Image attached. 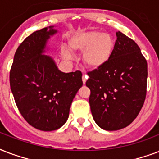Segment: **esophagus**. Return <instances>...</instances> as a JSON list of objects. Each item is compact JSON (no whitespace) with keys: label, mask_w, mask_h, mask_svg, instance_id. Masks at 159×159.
<instances>
[{"label":"esophagus","mask_w":159,"mask_h":159,"mask_svg":"<svg viewBox=\"0 0 159 159\" xmlns=\"http://www.w3.org/2000/svg\"><path fill=\"white\" fill-rule=\"evenodd\" d=\"M87 79H88V76L86 75H83V76H82V80H83L84 84L86 83V80H87Z\"/></svg>","instance_id":"esophagus-1"}]
</instances>
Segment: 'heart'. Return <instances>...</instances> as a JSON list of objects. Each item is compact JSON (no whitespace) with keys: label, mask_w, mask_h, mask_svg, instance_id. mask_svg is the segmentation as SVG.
<instances>
[{"label":"heart","mask_w":159,"mask_h":159,"mask_svg":"<svg viewBox=\"0 0 159 159\" xmlns=\"http://www.w3.org/2000/svg\"><path fill=\"white\" fill-rule=\"evenodd\" d=\"M69 46L75 52H84V64L90 69H99L104 66L110 59L114 50V40L109 34L99 31L77 33L69 40ZM63 57L70 60L68 50L63 51Z\"/></svg>","instance_id":"obj_1"}]
</instances>
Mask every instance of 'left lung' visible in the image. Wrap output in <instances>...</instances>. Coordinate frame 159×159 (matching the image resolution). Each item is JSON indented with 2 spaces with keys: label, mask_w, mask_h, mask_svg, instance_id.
<instances>
[{
  "label": "left lung",
  "mask_w": 159,
  "mask_h": 159,
  "mask_svg": "<svg viewBox=\"0 0 159 159\" xmlns=\"http://www.w3.org/2000/svg\"><path fill=\"white\" fill-rule=\"evenodd\" d=\"M109 61L89 71L86 86L94 121L103 129H124L139 114L147 93L148 64L134 40L120 31Z\"/></svg>",
  "instance_id": "obj_1"
}]
</instances>
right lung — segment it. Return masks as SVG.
Returning a JSON list of instances; mask_svg holds the SVG:
<instances>
[{"label":"right lung","mask_w":159,"mask_h":159,"mask_svg":"<svg viewBox=\"0 0 159 159\" xmlns=\"http://www.w3.org/2000/svg\"><path fill=\"white\" fill-rule=\"evenodd\" d=\"M56 30L43 28L17 48L10 71V85L22 117L41 131L60 129L67 121L70 105L83 85L82 73H63L54 60L42 55L46 40Z\"/></svg>","instance_id":"1"}]
</instances>
